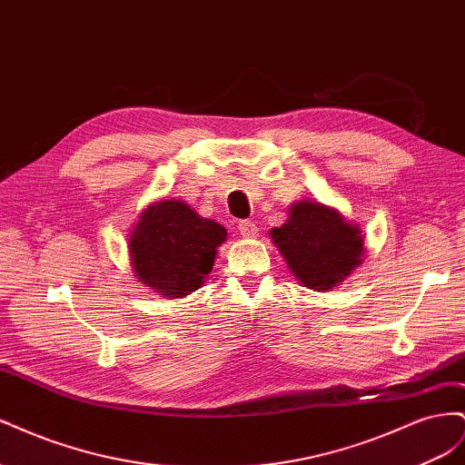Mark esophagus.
<instances>
[{
  "instance_id": "esophagus-1",
  "label": "esophagus",
  "mask_w": 465,
  "mask_h": 465,
  "mask_svg": "<svg viewBox=\"0 0 465 465\" xmlns=\"http://www.w3.org/2000/svg\"><path fill=\"white\" fill-rule=\"evenodd\" d=\"M238 231L244 238H256L258 236V227L252 221H241L238 223Z\"/></svg>"
}]
</instances>
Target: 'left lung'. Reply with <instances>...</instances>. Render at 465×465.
<instances>
[{
	"instance_id": "obj_1",
	"label": "left lung",
	"mask_w": 465,
	"mask_h": 465,
	"mask_svg": "<svg viewBox=\"0 0 465 465\" xmlns=\"http://www.w3.org/2000/svg\"><path fill=\"white\" fill-rule=\"evenodd\" d=\"M270 236L294 279L306 289L331 291L362 263L364 234L340 211L316 200L289 207V217Z\"/></svg>"
}]
</instances>
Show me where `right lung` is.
Listing matches in <instances>:
<instances>
[{
  "mask_svg": "<svg viewBox=\"0 0 465 465\" xmlns=\"http://www.w3.org/2000/svg\"><path fill=\"white\" fill-rule=\"evenodd\" d=\"M227 229L180 200L149 203L128 238L132 272L139 283L164 299L198 291L213 270Z\"/></svg>",
  "mask_w": 465,
  "mask_h": 465,
  "instance_id": "1",
  "label": "right lung"
}]
</instances>
